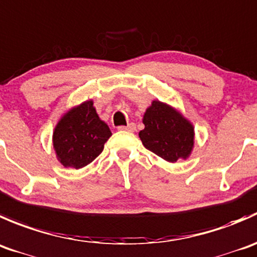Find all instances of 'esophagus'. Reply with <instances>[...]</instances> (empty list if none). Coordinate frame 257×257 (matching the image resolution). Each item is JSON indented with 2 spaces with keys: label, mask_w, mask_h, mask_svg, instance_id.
<instances>
[{
  "label": "esophagus",
  "mask_w": 257,
  "mask_h": 257,
  "mask_svg": "<svg viewBox=\"0 0 257 257\" xmlns=\"http://www.w3.org/2000/svg\"><path fill=\"white\" fill-rule=\"evenodd\" d=\"M117 128L120 130V131H128V132H132V131H135V130H136V125H135L134 122H131V123H128L127 126H118Z\"/></svg>",
  "instance_id": "34e87169"
}]
</instances>
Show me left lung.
I'll return each instance as SVG.
<instances>
[{
	"label": "left lung",
	"mask_w": 257,
	"mask_h": 257,
	"mask_svg": "<svg viewBox=\"0 0 257 257\" xmlns=\"http://www.w3.org/2000/svg\"><path fill=\"white\" fill-rule=\"evenodd\" d=\"M139 136L147 150L169 162L186 160L194 147V127L175 108L152 101L144 115Z\"/></svg>",
	"instance_id": "1"
}]
</instances>
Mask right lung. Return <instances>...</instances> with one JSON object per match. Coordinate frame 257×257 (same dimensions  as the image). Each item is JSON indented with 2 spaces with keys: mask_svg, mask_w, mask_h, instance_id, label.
Listing matches in <instances>:
<instances>
[{
  "mask_svg": "<svg viewBox=\"0 0 257 257\" xmlns=\"http://www.w3.org/2000/svg\"><path fill=\"white\" fill-rule=\"evenodd\" d=\"M111 135L92 101H86L61 118L53 131V147L63 166L81 169L102 152Z\"/></svg>",
  "mask_w": 257,
  "mask_h": 257,
  "instance_id": "obj_1",
  "label": "right lung"
}]
</instances>
